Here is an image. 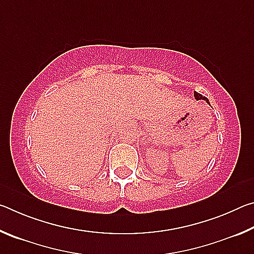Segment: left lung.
I'll list each match as a JSON object with an SVG mask.
<instances>
[{
  "label": "left lung",
  "instance_id": "1",
  "mask_svg": "<svg viewBox=\"0 0 254 254\" xmlns=\"http://www.w3.org/2000/svg\"><path fill=\"white\" fill-rule=\"evenodd\" d=\"M194 95H195V98H196V100H204V101H206V102L208 103V100H207V98H206V97H205V96H203V95H200L199 93L195 92V93H194Z\"/></svg>",
  "mask_w": 254,
  "mask_h": 254
}]
</instances>
